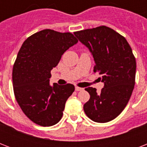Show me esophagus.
Returning <instances> with one entry per match:
<instances>
[{
    "instance_id": "obj_1",
    "label": "esophagus",
    "mask_w": 147,
    "mask_h": 147,
    "mask_svg": "<svg viewBox=\"0 0 147 147\" xmlns=\"http://www.w3.org/2000/svg\"><path fill=\"white\" fill-rule=\"evenodd\" d=\"M82 90H83L82 88L77 87V86L76 87V91H77V92H79V91H82Z\"/></svg>"
}]
</instances>
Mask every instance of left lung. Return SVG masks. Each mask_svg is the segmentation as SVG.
<instances>
[{
	"label": "left lung",
	"mask_w": 147,
	"mask_h": 147,
	"mask_svg": "<svg viewBox=\"0 0 147 147\" xmlns=\"http://www.w3.org/2000/svg\"><path fill=\"white\" fill-rule=\"evenodd\" d=\"M74 34L87 47L94 58V72L105 83L100 93L85 88L90 99L84 111L94 122L106 123L116 118L127 105L135 85L136 59L123 36L105 26L77 31Z\"/></svg>",
	"instance_id": "1"
}]
</instances>
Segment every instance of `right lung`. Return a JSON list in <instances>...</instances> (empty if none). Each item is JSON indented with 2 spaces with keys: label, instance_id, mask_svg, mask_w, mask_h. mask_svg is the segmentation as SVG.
I'll use <instances>...</instances> for the list:
<instances>
[{
  "label": "right lung",
  "instance_id": "1",
  "mask_svg": "<svg viewBox=\"0 0 147 147\" xmlns=\"http://www.w3.org/2000/svg\"><path fill=\"white\" fill-rule=\"evenodd\" d=\"M77 42L72 33L47 29L27 38L17 54L12 73L15 98L25 115L38 125L50 127L62 118L75 86H51L50 71Z\"/></svg>",
  "mask_w": 147,
  "mask_h": 147
}]
</instances>
